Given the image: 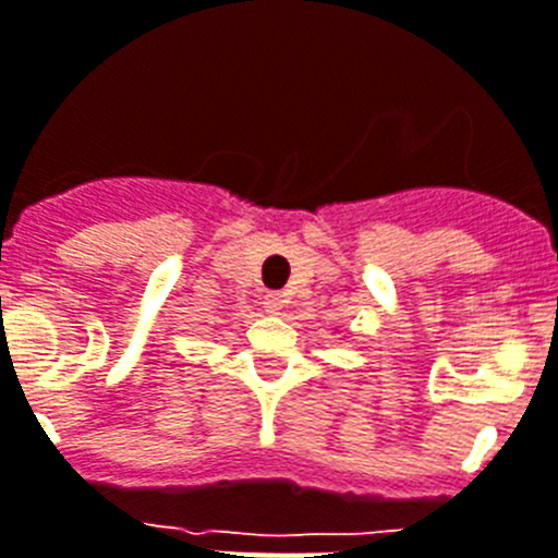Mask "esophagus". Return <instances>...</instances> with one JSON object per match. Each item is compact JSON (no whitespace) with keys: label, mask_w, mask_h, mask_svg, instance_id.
Listing matches in <instances>:
<instances>
[{"label":"esophagus","mask_w":558,"mask_h":558,"mask_svg":"<svg viewBox=\"0 0 558 558\" xmlns=\"http://www.w3.org/2000/svg\"><path fill=\"white\" fill-rule=\"evenodd\" d=\"M283 303L287 301H283V294H278V292H269L264 298V308L266 312H271V315H278L280 308H283Z\"/></svg>","instance_id":"34e87169"}]
</instances>
